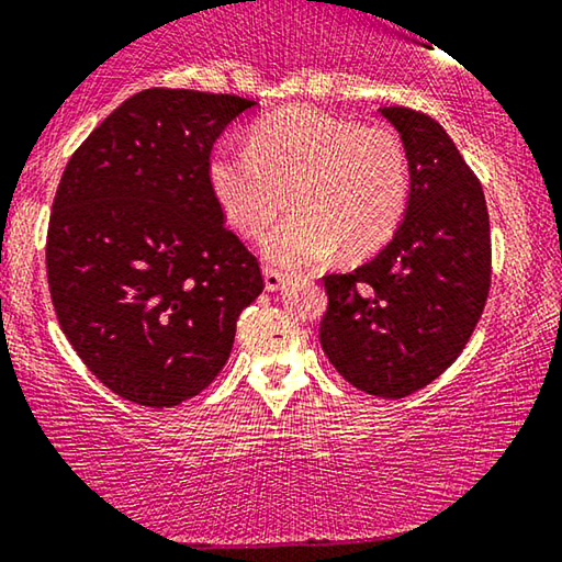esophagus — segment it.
<instances>
[{
	"instance_id": "34e87169",
	"label": "esophagus",
	"mask_w": 562,
	"mask_h": 562,
	"mask_svg": "<svg viewBox=\"0 0 562 562\" xmlns=\"http://www.w3.org/2000/svg\"><path fill=\"white\" fill-rule=\"evenodd\" d=\"M284 274L278 270V267H265V288H267V292H274V290H280L282 284H284Z\"/></svg>"
}]
</instances>
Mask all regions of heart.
Instances as JSON below:
<instances>
[{"label": "heart", "instance_id": "1", "mask_svg": "<svg viewBox=\"0 0 562 562\" xmlns=\"http://www.w3.org/2000/svg\"><path fill=\"white\" fill-rule=\"evenodd\" d=\"M212 192L237 233L260 235L290 204L292 215L262 239L282 270L380 249L409 202V157L387 124H358L315 106H284L249 130L247 147H217Z\"/></svg>", "mask_w": 562, "mask_h": 562}]
</instances>
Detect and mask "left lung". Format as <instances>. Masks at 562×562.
I'll use <instances>...</instances> for the list:
<instances>
[{
	"label": "left lung",
	"instance_id": "obj_1",
	"mask_svg": "<svg viewBox=\"0 0 562 562\" xmlns=\"http://www.w3.org/2000/svg\"><path fill=\"white\" fill-rule=\"evenodd\" d=\"M380 112L407 147V212L375 260L323 278L319 345L350 385L397 400L430 385L465 350L493 252L483 184L448 132L407 106Z\"/></svg>",
	"mask_w": 562,
	"mask_h": 562
}]
</instances>
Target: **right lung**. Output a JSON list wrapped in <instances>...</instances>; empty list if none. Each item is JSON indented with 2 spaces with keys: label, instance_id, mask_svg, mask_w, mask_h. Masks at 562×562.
<instances>
[{
  "label": "right lung",
  "instance_id": "obj_1",
  "mask_svg": "<svg viewBox=\"0 0 562 562\" xmlns=\"http://www.w3.org/2000/svg\"><path fill=\"white\" fill-rule=\"evenodd\" d=\"M257 102L153 87L124 100L61 172L47 280L61 333L130 403L200 395L265 288L210 184L215 139Z\"/></svg>",
  "mask_w": 562,
  "mask_h": 562
}]
</instances>
